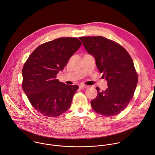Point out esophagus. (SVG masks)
Here are the masks:
<instances>
[{
    "label": "esophagus",
    "mask_w": 155,
    "mask_h": 155,
    "mask_svg": "<svg viewBox=\"0 0 155 155\" xmlns=\"http://www.w3.org/2000/svg\"><path fill=\"white\" fill-rule=\"evenodd\" d=\"M79 87H80V89H85V88L88 87V86H87V85L81 84V85H80V86H79Z\"/></svg>",
    "instance_id": "34e87169"
}]
</instances>
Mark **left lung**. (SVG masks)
Listing matches in <instances>:
<instances>
[{"instance_id": "8db88e82", "label": "left lung", "mask_w": 155, "mask_h": 155, "mask_svg": "<svg viewBox=\"0 0 155 155\" xmlns=\"http://www.w3.org/2000/svg\"><path fill=\"white\" fill-rule=\"evenodd\" d=\"M87 52L92 55L96 66L105 77L108 87L100 91L91 101L97 113L106 117L119 114L128 105L137 84V74L127 51L120 44L103 36L79 38Z\"/></svg>"}]
</instances>
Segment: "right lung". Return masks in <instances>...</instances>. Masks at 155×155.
Wrapping results in <instances>:
<instances>
[{
  "label": "right lung",
  "instance_id": "right-lung-1",
  "mask_svg": "<svg viewBox=\"0 0 155 155\" xmlns=\"http://www.w3.org/2000/svg\"><path fill=\"white\" fill-rule=\"evenodd\" d=\"M77 38H60L38 46L24 64L22 89L32 107L47 117H57L71 107L77 85L56 79L81 45Z\"/></svg>",
  "mask_w": 155,
  "mask_h": 155
}]
</instances>
